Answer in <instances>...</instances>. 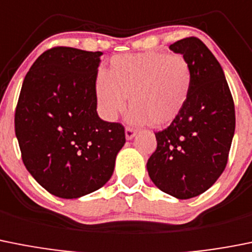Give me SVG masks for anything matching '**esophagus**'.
Masks as SVG:
<instances>
[{"instance_id": "esophagus-1", "label": "esophagus", "mask_w": 252, "mask_h": 252, "mask_svg": "<svg viewBox=\"0 0 252 252\" xmlns=\"http://www.w3.org/2000/svg\"><path fill=\"white\" fill-rule=\"evenodd\" d=\"M125 136H126V140H132L136 136V131L133 130V128L126 127V130H125Z\"/></svg>"}]
</instances>
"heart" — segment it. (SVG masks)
Returning a JSON list of instances; mask_svg holds the SVG:
<instances>
[{"instance_id": "obj_1", "label": "heart", "mask_w": 252, "mask_h": 252, "mask_svg": "<svg viewBox=\"0 0 252 252\" xmlns=\"http://www.w3.org/2000/svg\"><path fill=\"white\" fill-rule=\"evenodd\" d=\"M192 72L181 55L144 52L112 57L106 73L98 75L94 98L100 116L117 119L127 105L132 125L166 126L180 116L190 98Z\"/></svg>"}]
</instances>
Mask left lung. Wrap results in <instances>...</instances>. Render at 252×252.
<instances>
[{
	"label": "left lung",
	"mask_w": 252,
	"mask_h": 252,
	"mask_svg": "<svg viewBox=\"0 0 252 252\" xmlns=\"http://www.w3.org/2000/svg\"><path fill=\"white\" fill-rule=\"evenodd\" d=\"M192 72L190 98L180 116L156 132L158 147L147 161L150 179L180 200L209 190L226 167L235 133V106L221 64L201 40L170 45Z\"/></svg>",
	"instance_id": "8db88e82"
}]
</instances>
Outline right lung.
I'll return each mask as SVG.
<instances>
[{
	"label": "right lung",
	"mask_w": 252,
	"mask_h": 252,
	"mask_svg": "<svg viewBox=\"0 0 252 252\" xmlns=\"http://www.w3.org/2000/svg\"><path fill=\"white\" fill-rule=\"evenodd\" d=\"M102 52L45 51L22 84L15 131L27 171L45 190L78 198L102 188L125 145L121 124L97 115L94 84Z\"/></svg>",
	"instance_id": "obj_1"
}]
</instances>
